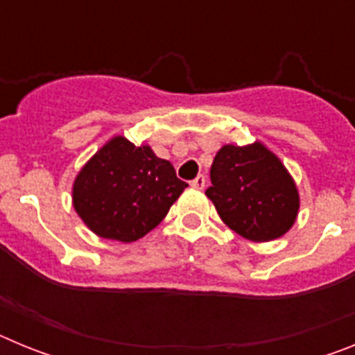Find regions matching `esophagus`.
<instances>
[{
    "label": "esophagus",
    "instance_id": "1",
    "mask_svg": "<svg viewBox=\"0 0 355 355\" xmlns=\"http://www.w3.org/2000/svg\"><path fill=\"white\" fill-rule=\"evenodd\" d=\"M192 187L197 188V190H202V188L206 187V178H205V175H202V174L197 175L196 180L192 181Z\"/></svg>",
    "mask_w": 355,
    "mask_h": 355
}]
</instances>
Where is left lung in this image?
I'll use <instances>...</instances> for the list:
<instances>
[{"label": "left lung", "instance_id": "8db88e82", "mask_svg": "<svg viewBox=\"0 0 355 355\" xmlns=\"http://www.w3.org/2000/svg\"><path fill=\"white\" fill-rule=\"evenodd\" d=\"M206 196L227 227L252 241L283 236L299 213V192L263 144L224 146L213 159Z\"/></svg>", "mask_w": 355, "mask_h": 355}]
</instances>
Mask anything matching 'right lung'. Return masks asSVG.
<instances>
[{"label": "right lung", "instance_id": "1", "mask_svg": "<svg viewBox=\"0 0 355 355\" xmlns=\"http://www.w3.org/2000/svg\"><path fill=\"white\" fill-rule=\"evenodd\" d=\"M187 187L149 146L115 137L80 171L72 202L97 236L130 243L155 229Z\"/></svg>", "mask_w": 355, "mask_h": 355}]
</instances>
